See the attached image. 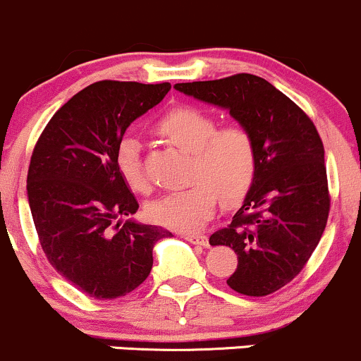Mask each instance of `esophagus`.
Masks as SVG:
<instances>
[{"instance_id": "1", "label": "esophagus", "mask_w": 361, "mask_h": 361, "mask_svg": "<svg viewBox=\"0 0 361 361\" xmlns=\"http://www.w3.org/2000/svg\"><path fill=\"white\" fill-rule=\"evenodd\" d=\"M183 238L190 241L192 245H197V247H204V248L209 247V240L205 235H185Z\"/></svg>"}]
</instances>
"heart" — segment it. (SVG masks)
<instances>
[{"label": "heart", "instance_id": "heart-1", "mask_svg": "<svg viewBox=\"0 0 361 361\" xmlns=\"http://www.w3.org/2000/svg\"><path fill=\"white\" fill-rule=\"evenodd\" d=\"M156 133L192 156L188 171L192 185L150 202L147 216L154 223L180 231L197 229L212 216L217 197L224 205H233L247 195L257 171L255 142L247 128L238 125L217 128L211 114L181 106L157 121ZM116 168L133 192H147L142 145L135 137H125L118 144Z\"/></svg>", "mask_w": 361, "mask_h": 361}]
</instances>
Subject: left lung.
<instances>
[{
    "instance_id": "obj_1",
    "label": "left lung",
    "mask_w": 361,
    "mask_h": 361,
    "mask_svg": "<svg viewBox=\"0 0 361 361\" xmlns=\"http://www.w3.org/2000/svg\"><path fill=\"white\" fill-rule=\"evenodd\" d=\"M197 101L229 111L247 128L257 150V171L243 205L228 228L209 238L238 255L228 279L247 296L271 295L300 274L329 216L324 145L310 118L290 97L250 73L176 84Z\"/></svg>"
}]
</instances>
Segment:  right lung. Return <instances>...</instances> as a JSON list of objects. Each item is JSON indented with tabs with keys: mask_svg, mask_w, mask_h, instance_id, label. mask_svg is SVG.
Segmentation results:
<instances>
[{
	"mask_svg": "<svg viewBox=\"0 0 361 361\" xmlns=\"http://www.w3.org/2000/svg\"><path fill=\"white\" fill-rule=\"evenodd\" d=\"M169 89L168 82L114 80L85 87L54 113L30 157L27 197L42 250L92 298L113 300L140 286L154 245L171 236L132 219L138 202L116 168L126 128Z\"/></svg>",
	"mask_w": 361,
	"mask_h": 361,
	"instance_id": "obj_1",
	"label": "right lung"
}]
</instances>
